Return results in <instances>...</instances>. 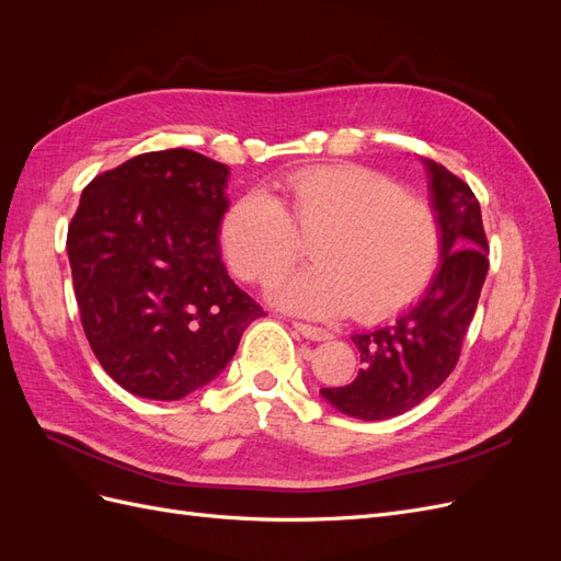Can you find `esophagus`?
<instances>
[{"instance_id": "34e87169", "label": "esophagus", "mask_w": 561, "mask_h": 561, "mask_svg": "<svg viewBox=\"0 0 561 561\" xmlns=\"http://www.w3.org/2000/svg\"><path fill=\"white\" fill-rule=\"evenodd\" d=\"M293 328H295L301 336L311 339V342H325V339H330V336H332L328 330L316 328V325H309V322H293Z\"/></svg>"}]
</instances>
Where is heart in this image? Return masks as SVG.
<instances>
[{
  "instance_id": "1",
  "label": "heart",
  "mask_w": 561,
  "mask_h": 561,
  "mask_svg": "<svg viewBox=\"0 0 561 561\" xmlns=\"http://www.w3.org/2000/svg\"><path fill=\"white\" fill-rule=\"evenodd\" d=\"M304 241H311L316 264L278 280L271 297L311 318L396 313L423 295L443 257V227L431 203L353 163L285 175L280 198L248 192L219 225L229 268L254 285L290 268Z\"/></svg>"
}]
</instances>
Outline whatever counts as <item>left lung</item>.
<instances>
[{"instance_id":"obj_1","label":"left lung","mask_w":561,"mask_h":561,"mask_svg":"<svg viewBox=\"0 0 561 561\" xmlns=\"http://www.w3.org/2000/svg\"><path fill=\"white\" fill-rule=\"evenodd\" d=\"M433 208L443 227V264L414 307L393 322L353 334L360 371L351 383L320 388L339 412L363 421L404 414L426 400L458 363L489 268L480 201L445 165L426 161Z\"/></svg>"}]
</instances>
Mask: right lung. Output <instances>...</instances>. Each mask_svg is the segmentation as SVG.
<instances>
[{
  "instance_id": "obj_1",
  "label": "right lung",
  "mask_w": 561,
  "mask_h": 561,
  "mask_svg": "<svg viewBox=\"0 0 561 561\" xmlns=\"http://www.w3.org/2000/svg\"><path fill=\"white\" fill-rule=\"evenodd\" d=\"M229 168L147 151L93 178L67 229L83 332L133 396L180 400L213 381L262 307L219 257Z\"/></svg>"
}]
</instances>
